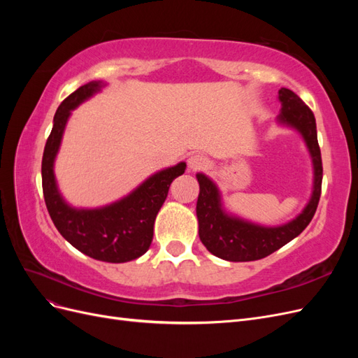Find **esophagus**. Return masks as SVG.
<instances>
[{"instance_id": "1", "label": "esophagus", "mask_w": 358, "mask_h": 358, "mask_svg": "<svg viewBox=\"0 0 358 358\" xmlns=\"http://www.w3.org/2000/svg\"><path fill=\"white\" fill-rule=\"evenodd\" d=\"M208 164H209L208 158L200 155V154L191 155V157L188 158V166H189L191 170H201V169H204Z\"/></svg>"}]
</instances>
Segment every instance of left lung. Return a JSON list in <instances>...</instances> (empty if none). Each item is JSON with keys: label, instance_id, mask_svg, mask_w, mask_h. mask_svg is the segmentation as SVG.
Masks as SVG:
<instances>
[{"label": "left lung", "instance_id": "left-lung-1", "mask_svg": "<svg viewBox=\"0 0 358 358\" xmlns=\"http://www.w3.org/2000/svg\"><path fill=\"white\" fill-rule=\"evenodd\" d=\"M278 99L280 101V113L276 122L296 129L312 159L313 185L310 199L294 220L273 227L262 225L227 212L216 183L203 173H197L200 185L197 200L200 241L210 254L227 262H255L273 254L305 230L317 210L321 196L322 162L315 116L291 90L280 88Z\"/></svg>", "mask_w": 358, "mask_h": 358}]
</instances>
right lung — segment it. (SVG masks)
<instances>
[{
	"mask_svg": "<svg viewBox=\"0 0 358 358\" xmlns=\"http://www.w3.org/2000/svg\"><path fill=\"white\" fill-rule=\"evenodd\" d=\"M106 83L92 80L64 100L53 117V128L41 161L43 196L61 236L80 252L106 263H127L142 257L154 237L155 218L166 201L170 183L183 175L187 164L159 170L128 196L94 209L73 208L64 200L55 179V158L71 110L100 92Z\"/></svg>",
	"mask_w": 358,
	"mask_h": 358,
	"instance_id": "obj_1",
	"label": "right lung"
}]
</instances>
